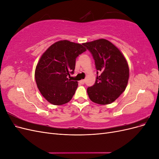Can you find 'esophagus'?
<instances>
[{
    "mask_svg": "<svg viewBox=\"0 0 159 159\" xmlns=\"http://www.w3.org/2000/svg\"><path fill=\"white\" fill-rule=\"evenodd\" d=\"M80 84L84 85V84H85V80H81V81H80Z\"/></svg>",
    "mask_w": 159,
    "mask_h": 159,
    "instance_id": "esophagus-1",
    "label": "esophagus"
}]
</instances>
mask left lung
I'll use <instances>...</instances> for the list:
<instances>
[{"label":"left lung","mask_w":159,"mask_h":159,"mask_svg":"<svg viewBox=\"0 0 159 159\" xmlns=\"http://www.w3.org/2000/svg\"><path fill=\"white\" fill-rule=\"evenodd\" d=\"M83 45L92 54L98 70L94 85L87 89L89 98L98 104L111 103L127 85L129 69L125 57L116 46L105 39L84 43Z\"/></svg>","instance_id":"left-lung-1"}]
</instances>
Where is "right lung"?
<instances>
[{"label":"right lung","instance_id":"right-lung-1","mask_svg":"<svg viewBox=\"0 0 159 159\" xmlns=\"http://www.w3.org/2000/svg\"><path fill=\"white\" fill-rule=\"evenodd\" d=\"M80 44L60 40L53 44L42 54L35 70L38 88L48 102L55 105L69 102L78 88V81H71L75 59L85 52Z\"/></svg>","mask_w":159,"mask_h":159}]
</instances>
